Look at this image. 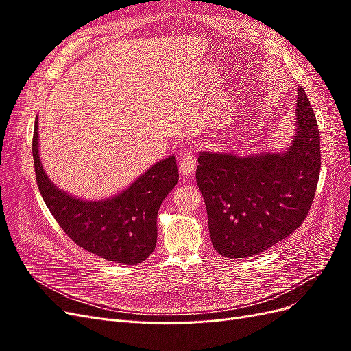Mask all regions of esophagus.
Instances as JSON below:
<instances>
[{
  "label": "esophagus",
  "instance_id": "esophagus-1",
  "mask_svg": "<svg viewBox=\"0 0 351 351\" xmlns=\"http://www.w3.org/2000/svg\"><path fill=\"white\" fill-rule=\"evenodd\" d=\"M178 169H180V173H182L183 177L192 176L195 173V169H196V159H195V156L190 154V152L183 155L182 158H180V161H178Z\"/></svg>",
  "mask_w": 351,
  "mask_h": 351
}]
</instances>
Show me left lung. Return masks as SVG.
<instances>
[{
  "mask_svg": "<svg viewBox=\"0 0 351 351\" xmlns=\"http://www.w3.org/2000/svg\"><path fill=\"white\" fill-rule=\"evenodd\" d=\"M295 134L281 154L200 152L196 183L205 199L214 249L249 258L289 237L312 206L321 171V139L304 89L297 88Z\"/></svg>",
  "mask_w": 351,
  "mask_h": 351,
  "instance_id": "obj_1",
  "label": "left lung"
}]
</instances>
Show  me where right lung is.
Wrapping results in <instances>:
<instances>
[{"mask_svg": "<svg viewBox=\"0 0 351 351\" xmlns=\"http://www.w3.org/2000/svg\"><path fill=\"white\" fill-rule=\"evenodd\" d=\"M35 120L34 164L36 183L52 217L66 234L93 254L117 263L136 265L154 252L159 206L178 182L176 156L154 164L121 193L105 200H83L51 182L39 159Z\"/></svg>", "mask_w": 351, "mask_h": 351, "instance_id": "obj_1", "label": "right lung"}]
</instances>
